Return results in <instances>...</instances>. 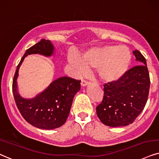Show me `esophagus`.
Instances as JSON below:
<instances>
[{"label": "esophagus", "mask_w": 159, "mask_h": 159, "mask_svg": "<svg viewBox=\"0 0 159 159\" xmlns=\"http://www.w3.org/2000/svg\"><path fill=\"white\" fill-rule=\"evenodd\" d=\"M81 86H86L88 84V81H86V80H82L81 82Z\"/></svg>", "instance_id": "34e87169"}]
</instances>
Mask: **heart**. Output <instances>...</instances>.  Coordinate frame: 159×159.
Here are the masks:
<instances>
[{
  "label": "heart",
  "mask_w": 159,
  "mask_h": 159,
  "mask_svg": "<svg viewBox=\"0 0 159 159\" xmlns=\"http://www.w3.org/2000/svg\"><path fill=\"white\" fill-rule=\"evenodd\" d=\"M130 61V50L124 45L93 48L84 52L80 58H72V63L78 72L84 73L86 68L97 69L100 78L106 82L120 79L128 70Z\"/></svg>",
  "instance_id": "obj_1"
}]
</instances>
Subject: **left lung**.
I'll return each mask as SVG.
<instances>
[{"instance_id":"left-lung-1","label":"left lung","mask_w":159,"mask_h":159,"mask_svg":"<svg viewBox=\"0 0 159 159\" xmlns=\"http://www.w3.org/2000/svg\"><path fill=\"white\" fill-rule=\"evenodd\" d=\"M133 53L141 65L130 68L118 81L104 84L103 100L96 107L100 121L110 127L133 123L148 100L150 81L146 59L137 50Z\"/></svg>"}]
</instances>
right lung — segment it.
Masks as SVG:
<instances>
[{"instance_id":"obj_1","label":"right lung","mask_w":159,"mask_h":159,"mask_svg":"<svg viewBox=\"0 0 159 159\" xmlns=\"http://www.w3.org/2000/svg\"><path fill=\"white\" fill-rule=\"evenodd\" d=\"M53 53L54 47L50 40L42 39L29 48L17 65L12 83L14 98L21 115L31 125L41 129H54L65 123L75 94L81 89V81L64 76L53 81L35 98L25 99L20 95L17 79L25 57L30 54L48 57Z\"/></svg>"}]
</instances>
